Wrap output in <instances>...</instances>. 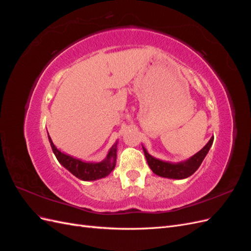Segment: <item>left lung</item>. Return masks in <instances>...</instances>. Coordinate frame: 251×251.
Listing matches in <instances>:
<instances>
[{"instance_id": "1", "label": "left lung", "mask_w": 251, "mask_h": 251, "mask_svg": "<svg viewBox=\"0 0 251 251\" xmlns=\"http://www.w3.org/2000/svg\"><path fill=\"white\" fill-rule=\"evenodd\" d=\"M212 141H214V137H211L206 146H205L200 151H198L196 155H194L192 158H189L188 160L180 163H170L158 160V159L151 157L144 148L143 151L144 155H146L147 162L151 170L153 171V173L158 175V176L172 179H184L192 176V175L199 169L203 159L208 153Z\"/></svg>"}]
</instances>
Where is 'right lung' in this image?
Masks as SVG:
<instances>
[{"label":"right lung","instance_id":"obj_1","mask_svg":"<svg viewBox=\"0 0 251 251\" xmlns=\"http://www.w3.org/2000/svg\"><path fill=\"white\" fill-rule=\"evenodd\" d=\"M49 142L51 144V148L53 153L57 158L58 162L62 164L64 168H66L70 173H72L75 177H77L83 181H92L96 179H100L107 177L108 175L115 168V161H116V144L113 146L110 150L107 159L100 163H90V162H83L79 159H75L69 155H66L62 151H58L54 144H53L50 136Z\"/></svg>","mask_w":251,"mask_h":251}]
</instances>
